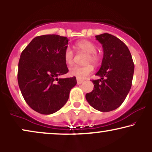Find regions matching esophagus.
<instances>
[{
    "mask_svg": "<svg viewBox=\"0 0 152 152\" xmlns=\"http://www.w3.org/2000/svg\"><path fill=\"white\" fill-rule=\"evenodd\" d=\"M83 82V80H80V79H78V78H77V84L78 85L81 84Z\"/></svg>",
    "mask_w": 152,
    "mask_h": 152,
    "instance_id": "34e87169",
    "label": "esophagus"
}]
</instances>
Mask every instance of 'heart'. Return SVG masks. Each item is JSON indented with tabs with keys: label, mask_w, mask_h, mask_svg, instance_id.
Masks as SVG:
<instances>
[{
	"label": "heart",
	"mask_w": 152,
	"mask_h": 152,
	"mask_svg": "<svg viewBox=\"0 0 152 152\" xmlns=\"http://www.w3.org/2000/svg\"><path fill=\"white\" fill-rule=\"evenodd\" d=\"M76 47L79 50L88 53L86 58V63L96 64L99 62V57L96 53V46L94 43L88 40H81L76 44ZM64 60L68 65H72L74 61V55L72 50L70 48H66L64 53ZM93 71L92 64L80 66H72L69 71L70 76H75L78 79L83 80L86 78L88 75H90Z\"/></svg>",
	"instance_id": "heart-1"
}]
</instances>
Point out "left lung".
<instances>
[{"instance_id": "left-lung-1", "label": "left lung", "mask_w": 152, "mask_h": 152, "mask_svg": "<svg viewBox=\"0 0 152 152\" xmlns=\"http://www.w3.org/2000/svg\"><path fill=\"white\" fill-rule=\"evenodd\" d=\"M95 37L104 50L102 66L96 74L101 79L92 80L94 89L86 98L96 110L109 112L120 107L129 94L134 64L128 47L120 39L108 33Z\"/></svg>"}]
</instances>
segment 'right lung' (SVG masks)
<instances>
[{
  "instance_id": "right-lung-1",
  "label": "right lung",
  "mask_w": 152,
  "mask_h": 152,
  "mask_svg": "<svg viewBox=\"0 0 152 152\" xmlns=\"http://www.w3.org/2000/svg\"><path fill=\"white\" fill-rule=\"evenodd\" d=\"M67 37L45 35L34 38L22 51L18 83L24 99L36 112L50 115L67 102L76 77L61 78L69 72L64 60Z\"/></svg>"
}]
</instances>
